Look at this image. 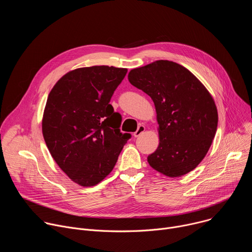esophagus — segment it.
I'll use <instances>...</instances> for the list:
<instances>
[{"instance_id":"34e87169","label":"esophagus","mask_w":252,"mask_h":252,"mask_svg":"<svg viewBox=\"0 0 252 252\" xmlns=\"http://www.w3.org/2000/svg\"><path fill=\"white\" fill-rule=\"evenodd\" d=\"M146 130V127H145V126H142V125H139L138 126V127H137V129L133 132V136L134 137H138L143 131Z\"/></svg>"}]
</instances>
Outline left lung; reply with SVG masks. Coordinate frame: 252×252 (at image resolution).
I'll list each match as a JSON object with an SVG mask.
<instances>
[{
    "mask_svg": "<svg viewBox=\"0 0 252 252\" xmlns=\"http://www.w3.org/2000/svg\"><path fill=\"white\" fill-rule=\"evenodd\" d=\"M127 78L156 106L159 145L148 157L150 165L169 177L194 169L218 129V109L209 92L188 68L170 61L133 68Z\"/></svg>",
    "mask_w": 252,
    "mask_h": 252,
    "instance_id": "left-lung-1",
    "label": "left lung"
}]
</instances>
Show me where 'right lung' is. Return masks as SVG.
I'll list each match as a JSON object with an SVG mask.
<instances>
[{
  "mask_svg": "<svg viewBox=\"0 0 252 252\" xmlns=\"http://www.w3.org/2000/svg\"><path fill=\"white\" fill-rule=\"evenodd\" d=\"M127 73L109 65L80 67L62 77L49 94L42 122L46 145L76 184L94 187L109 175L130 138L110 103Z\"/></svg>",
  "mask_w": 252,
  "mask_h": 252,
  "instance_id": "1",
  "label": "right lung"
}]
</instances>
